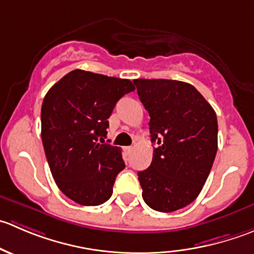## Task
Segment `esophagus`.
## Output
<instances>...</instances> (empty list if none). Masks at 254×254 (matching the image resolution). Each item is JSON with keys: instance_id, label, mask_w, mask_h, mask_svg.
Returning a JSON list of instances; mask_svg holds the SVG:
<instances>
[{"instance_id": "1", "label": "esophagus", "mask_w": 254, "mask_h": 254, "mask_svg": "<svg viewBox=\"0 0 254 254\" xmlns=\"http://www.w3.org/2000/svg\"><path fill=\"white\" fill-rule=\"evenodd\" d=\"M132 148H134V147H132V146H125L124 151H125V152H127V153H130V152H131V151H132Z\"/></svg>"}]
</instances>
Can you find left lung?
Segmentation results:
<instances>
[{
  "label": "left lung",
  "mask_w": 254,
  "mask_h": 254,
  "mask_svg": "<svg viewBox=\"0 0 254 254\" xmlns=\"http://www.w3.org/2000/svg\"><path fill=\"white\" fill-rule=\"evenodd\" d=\"M156 143L150 167L137 173L151 209L189 205L205 184L217 151L216 113L195 87L176 79H134Z\"/></svg>",
  "instance_id": "left-lung-1"
}]
</instances>
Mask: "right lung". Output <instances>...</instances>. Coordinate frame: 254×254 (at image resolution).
<instances>
[{"label": "right lung", "mask_w": 254, "mask_h": 254, "mask_svg": "<svg viewBox=\"0 0 254 254\" xmlns=\"http://www.w3.org/2000/svg\"><path fill=\"white\" fill-rule=\"evenodd\" d=\"M135 89L131 81L73 70L48 91L42 106V140L56 186L86 206L112 196L125 168L122 150L104 142L117 102Z\"/></svg>", "instance_id": "add662e5"}]
</instances>
